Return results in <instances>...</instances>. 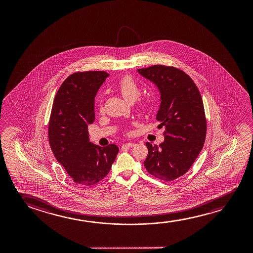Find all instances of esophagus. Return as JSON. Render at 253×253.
<instances>
[{
	"instance_id": "esophagus-1",
	"label": "esophagus",
	"mask_w": 253,
	"mask_h": 253,
	"mask_svg": "<svg viewBox=\"0 0 253 253\" xmlns=\"http://www.w3.org/2000/svg\"><path fill=\"white\" fill-rule=\"evenodd\" d=\"M134 146H135V143H133V142H127V143H125V144H123V146H122V149L130 148V147H134Z\"/></svg>"
}]
</instances>
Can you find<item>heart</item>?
Segmentation results:
<instances>
[{"instance_id":"b5f03b06","label":"heart","mask_w":253,"mask_h":253,"mask_svg":"<svg viewBox=\"0 0 253 253\" xmlns=\"http://www.w3.org/2000/svg\"><path fill=\"white\" fill-rule=\"evenodd\" d=\"M117 89L120 91L122 96L128 102L136 100L141 93L140 87L130 76L123 77L117 84ZM142 105L143 107H147L148 104L142 103Z\"/></svg>"}]
</instances>
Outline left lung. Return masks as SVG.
<instances>
[{
	"label": "left lung",
	"mask_w": 253,
	"mask_h": 253,
	"mask_svg": "<svg viewBox=\"0 0 253 253\" xmlns=\"http://www.w3.org/2000/svg\"><path fill=\"white\" fill-rule=\"evenodd\" d=\"M137 72L159 90L156 120L164 128L159 146L146 142L144 167L161 180H175L187 173L204 145L207 121L201 93L190 77L175 67L156 65Z\"/></svg>",
	"instance_id": "8db88e82"
}]
</instances>
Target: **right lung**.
<instances>
[{
    "instance_id": "add662e5",
    "label": "right lung",
    "mask_w": 253,
    "mask_h": 253,
    "mask_svg": "<svg viewBox=\"0 0 253 253\" xmlns=\"http://www.w3.org/2000/svg\"><path fill=\"white\" fill-rule=\"evenodd\" d=\"M109 73L88 71L70 75L59 87L48 125L49 143L58 163L74 182L91 186L111 170L119 149L90 142L88 125L95 120V97Z\"/></svg>"
}]
</instances>
